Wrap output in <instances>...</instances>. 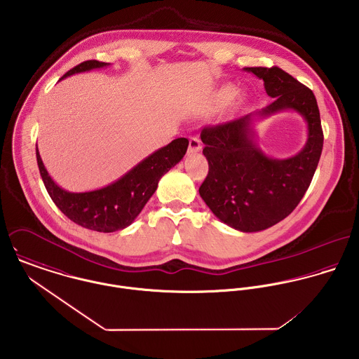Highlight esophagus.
Listing matches in <instances>:
<instances>
[{"label": "esophagus", "instance_id": "esophagus-1", "mask_svg": "<svg viewBox=\"0 0 359 359\" xmlns=\"http://www.w3.org/2000/svg\"><path fill=\"white\" fill-rule=\"evenodd\" d=\"M202 151V141L196 137L189 140V148H188V154H196Z\"/></svg>", "mask_w": 359, "mask_h": 359}]
</instances>
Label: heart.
<instances>
[{"mask_svg": "<svg viewBox=\"0 0 359 359\" xmlns=\"http://www.w3.org/2000/svg\"><path fill=\"white\" fill-rule=\"evenodd\" d=\"M235 95H236V90L231 86H225L218 93V101L219 103L225 104V103L231 102L235 98Z\"/></svg>", "mask_w": 359, "mask_h": 359, "instance_id": "obj_1", "label": "heart"}]
</instances>
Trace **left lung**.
<instances>
[{
    "label": "left lung",
    "instance_id": "left-lung-1",
    "mask_svg": "<svg viewBox=\"0 0 359 359\" xmlns=\"http://www.w3.org/2000/svg\"><path fill=\"white\" fill-rule=\"evenodd\" d=\"M264 81L268 106L202 134L208 174L199 194L212 214L241 232L264 231L286 218L303 199L323 147L319 109L312 91L279 67H243ZM299 112L308 141L292 158L276 159L256 144L254 124L279 111Z\"/></svg>",
    "mask_w": 359,
    "mask_h": 359
}]
</instances>
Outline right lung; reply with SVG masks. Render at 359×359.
<instances>
[{"label": "right lung", "mask_w": 359, "mask_h": 359, "mask_svg": "<svg viewBox=\"0 0 359 359\" xmlns=\"http://www.w3.org/2000/svg\"><path fill=\"white\" fill-rule=\"evenodd\" d=\"M107 66L110 63L87 60L69 70L60 80ZM188 145L189 141L187 138H177L141 160L117 181L87 192H69L60 188L48 174L39 148H36V152L41 178L57 208L83 228L98 232H114L134 222L156 192L160 178L182 160Z\"/></svg>", "instance_id": "right-lung-1"}]
</instances>
